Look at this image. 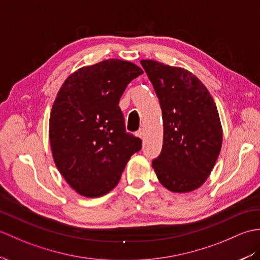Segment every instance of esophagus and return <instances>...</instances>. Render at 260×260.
<instances>
[{
  "label": "esophagus",
  "mask_w": 260,
  "mask_h": 260,
  "mask_svg": "<svg viewBox=\"0 0 260 260\" xmlns=\"http://www.w3.org/2000/svg\"><path fill=\"white\" fill-rule=\"evenodd\" d=\"M136 136L140 137V138H143V137H144V131H143V129L137 131V132H136Z\"/></svg>",
  "instance_id": "obj_1"
}]
</instances>
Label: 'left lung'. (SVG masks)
<instances>
[{
  "label": "left lung",
  "instance_id": "1",
  "mask_svg": "<svg viewBox=\"0 0 260 260\" xmlns=\"http://www.w3.org/2000/svg\"><path fill=\"white\" fill-rule=\"evenodd\" d=\"M141 64L159 100L164 125L161 152L153 160L156 176L173 192L195 190L220 153L222 128L215 102L191 72L153 59Z\"/></svg>",
  "mask_w": 260,
  "mask_h": 260
}]
</instances>
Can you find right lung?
I'll list each match as a JSON object with an SVG mask.
<instances>
[{"instance_id":"obj_1","label":"right lung","mask_w":260,"mask_h":260,"mask_svg":"<svg viewBox=\"0 0 260 260\" xmlns=\"http://www.w3.org/2000/svg\"><path fill=\"white\" fill-rule=\"evenodd\" d=\"M143 74L134 63L105 59L66 78L53 103L50 136L54 162L76 192L101 197L115 187L142 141L125 131L119 99Z\"/></svg>"}]
</instances>
